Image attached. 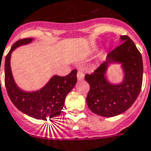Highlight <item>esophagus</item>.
I'll list each match as a JSON object with an SVG mask.
<instances>
[{"mask_svg":"<svg viewBox=\"0 0 151 151\" xmlns=\"http://www.w3.org/2000/svg\"><path fill=\"white\" fill-rule=\"evenodd\" d=\"M83 78H84L83 72L81 71H78V72H77V79H78V80H83Z\"/></svg>","mask_w":151,"mask_h":151,"instance_id":"esophagus-1","label":"esophagus"}]
</instances>
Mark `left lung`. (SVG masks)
I'll list each match as a JSON object with an SVG mask.
<instances>
[{
  "instance_id": "obj_1",
  "label": "left lung",
  "mask_w": 151,
  "mask_h": 151,
  "mask_svg": "<svg viewBox=\"0 0 151 151\" xmlns=\"http://www.w3.org/2000/svg\"><path fill=\"white\" fill-rule=\"evenodd\" d=\"M123 42L107 54L106 60L91 74L85 75V80L90 85L87 96L89 109L104 117H113L125 112L138 98L143 74L141 53L133 40L127 36H121ZM122 63L124 79L119 85H112L105 77L109 63Z\"/></svg>"
}]
</instances>
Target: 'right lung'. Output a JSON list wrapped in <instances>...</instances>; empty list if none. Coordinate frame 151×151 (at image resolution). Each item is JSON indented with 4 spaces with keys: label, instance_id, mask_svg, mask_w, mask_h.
<instances>
[{
    "label": "right lung",
    "instance_id": "add662e5",
    "mask_svg": "<svg viewBox=\"0 0 151 151\" xmlns=\"http://www.w3.org/2000/svg\"><path fill=\"white\" fill-rule=\"evenodd\" d=\"M32 40V38L19 40L7 54L4 62V84L11 101L18 110L34 119L46 120L47 118L54 117L61 113L66 96L77 82V70H72L66 76H54L44 88L37 91L25 92L20 90L12 77L10 57L15 48L27 45Z\"/></svg>",
    "mask_w": 151,
    "mask_h": 151
}]
</instances>
